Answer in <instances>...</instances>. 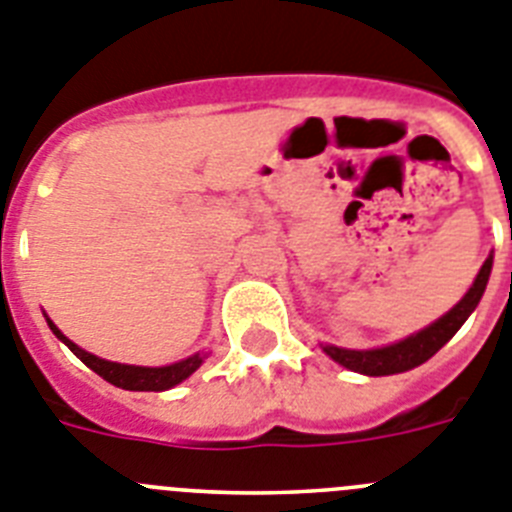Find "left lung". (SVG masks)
Returning <instances> with one entry per match:
<instances>
[{"label":"left lung","mask_w":512,"mask_h":512,"mask_svg":"<svg viewBox=\"0 0 512 512\" xmlns=\"http://www.w3.org/2000/svg\"><path fill=\"white\" fill-rule=\"evenodd\" d=\"M490 273L492 255L484 260L482 270L477 273V278H474V283H471L464 299L453 306L448 314H443L438 322H433L425 330L415 332V335L404 337V340L394 342V345H386V348L373 350H348L337 348V345H324V353L330 355L335 363H340V366L350 368L355 373H366V376H391V373L410 371V368L420 366L428 358H433L461 330V324L469 319L471 311L477 309L484 288H487V281H490Z\"/></svg>","instance_id":"8db88e82"}]
</instances>
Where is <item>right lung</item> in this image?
<instances>
[{"mask_svg":"<svg viewBox=\"0 0 512 512\" xmlns=\"http://www.w3.org/2000/svg\"><path fill=\"white\" fill-rule=\"evenodd\" d=\"M48 327H51L53 335L59 337V340L64 342L71 353L77 355L84 366L92 368L97 376H102V379L110 381L113 386H121V389H128V391H164V389H172V386H177L180 381L188 379L190 373L198 371V368H201V363H203V358H206V355L195 353V355H190V358H185V361L172 363V366H159V368L126 366V363H113V361H105V358H97V355L87 353V350H82L79 345H74L69 337L61 335V330L51 322V319H48Z\"/></svg>","mask_w":512,"mask_h":512,"instance_id":"right-lung-1","label":"right lung"}]
</instances>
